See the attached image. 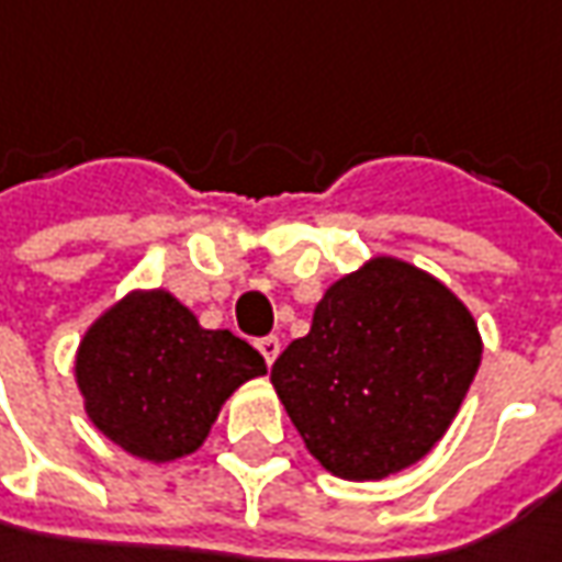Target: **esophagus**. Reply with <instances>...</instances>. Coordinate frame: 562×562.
I'll use <instances>...</instances> for the list:
<instances>
[{"label": "esophagus", "mask_w": 562, "mask_h": 562, "mask_svg": "<svg viewBox=\"0 0 562 562\" xmlns=\"http://www.w3.org/2000/svg\"><path fill=\"white\" fill-rule=\"evenodd\" d=\"M257 352L263 355L267 364H273L277 355H280V339H277V336H260V339H257Z\"/></svg>", "instance_id": "obj_1"}]
</instances>
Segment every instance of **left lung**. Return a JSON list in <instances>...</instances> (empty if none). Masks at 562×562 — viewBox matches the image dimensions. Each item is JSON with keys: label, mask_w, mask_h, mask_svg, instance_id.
Segmentation results:
<instances>
[{"label": "left lung", "mask_w": 562, "mask_h": 562, "mask_svg": "<svg viewBox=\"0 0 562 562\" xmlns=\"http://www.w3.org/2000/svg\"><path fill=\"white\" fill-rule=\"evenodd\" d=\"M477 364L465 305L418 267L378 257L329 285L270 380L327 472L378 481L430 452Z\"/></svg>", "instance_id": "8db88e82"}]
</instances>
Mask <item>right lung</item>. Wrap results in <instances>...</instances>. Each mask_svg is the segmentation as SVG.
Here are the masks:
<instances>
[{
    "mask_svg": "<svg viewBox=\"0 0 562 562\" xmlns=\"http://www.w3.org/2000/svg\"><path fill=\"white\" fill-rule=\"evenodd\" d=\"M267 374L257 349L229 329H204L169 292H132L87 329L78 386L112 443L169 462L194 452L220 405Z\"/></svg>",
    "mask_w": 562,
    "mask_h": 562,
    "instance_id": "add662e5",
    "label": "right lung"
}]
</instances>
